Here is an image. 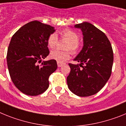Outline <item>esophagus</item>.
<instances>
[{
    "label": "esophagus",
    "instance_id": "1",
    "mask_svg": "<svg viewBox=\"0 0 126 126\" xmlns=\"http://www.w3.org/2000/svg\"><path fill=\"white\" fill-rule=\"evenodd\" d=\"M57 64H58V67H61V66H62L64 64V63H62V62H57Z\"/></svg>",
    "mask_w": 126,
    "mask_h": 126
}]
</instances>
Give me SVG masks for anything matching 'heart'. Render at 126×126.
Here are the masks:
<instances>
[{
  "instance_id": "heart-1",
  "label": "heart",
  "mask_w": 126,
  "mask_h": 126,
  "mask_svg": "<svg viewBox=\"0 0 126 126\" xmlns=\"http://www.w3.org/2000/svg\"><path fill=\"white\" fill-rule=\"evenodd\" d=\"M60 37L62 40L68 41V43L65 45L64 49L66 51H59L54 50L50 53V58L58 62H64L68 60L70 57V52L73 54H77L79 51V35L74 30L71 29H64L60 32ZM58 42V38L56 33H51L48 37L47 40L48 47L53 49L56 47Z\"/></svg>"
}]
</instances>
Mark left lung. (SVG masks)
I'll return each mask as SVG.
<instances>
[{"label": "left lung", "mask_w": 126, "mask_h": 126, "mask_svg": "<svg viewBox=\"0 0 126 126\" xmlns=\"http://www.w3.org/2000/svg\"><path fill=\"white\" fill-rule=\"evenodd\" d=\"M82 31L84 46L74 59L79 64L69 63L67 77L70 90L81 97L96 94L109 80L111 74L113 52L106 35L88 22L77 24Z\"/></svg>", "instance_id": "obj_1"}]
</instances>
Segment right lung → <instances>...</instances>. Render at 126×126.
Wrapping results in <instances>:
<instances>
[{"instance_id":"add662e5","label":"right lung","mask_w":126,"mask_h":126,"mask_svg":"<svg viewBox=\"0 0 126 126\" xmlns=\"http://www.w3.org/2000/svg\"><path fill=\"white\" fill-rule=\"evenodd\" d=\"M54 31L50 25L33 21L12 37L7 53L9 72L13 84L25 94L37 96L49 87V77L57 69L56 61L38 63L49 54L47 40Z\"/></svg>"}]
</instances>
